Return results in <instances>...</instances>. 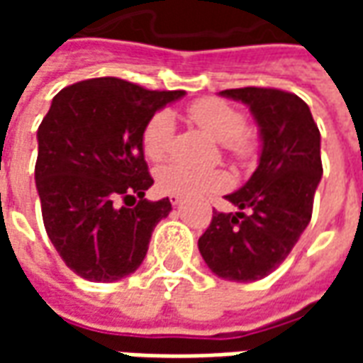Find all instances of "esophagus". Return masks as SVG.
Segmentation results:
<instances>
[{"label":"esophagus","instance_id":"esophagus-1","mask_svg":"<svg viewBox=\"0 0 363 363\" xmlns=\"http://www.w3.org/2000/svg\"><path fill=\"white\" fill-rule=\"evenodd\" d=\"M169 200H171V204L173 206L181 204V196H169Z\"/></svg>","mask_w":363,"mask_h":363}]
</instances>
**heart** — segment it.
Instances as JSON below:
<instances>
[{
    "mask_svg": "<svg viewBox=\"0 0 363 363\" xmlns=\"http://www.w3.org/2000/svg\"><path fill=\"white\" fill-rule=\"evenodd\" d=\"M192 122L220 142L239 161L252 157L257 150L255 135L247 130V118L223 99H200L189 106ZM174 138V116L169 111H157L142 132V147L151 161L163 159L171 150ZM157 189L171 196L202 198L228 186V174L220 169H194L182 163H169L157 171Z\"/></svg>",
    "mask_w": 363,
    "mask_h": 363,
    "instance_id": "b5f03b06",
    "label": "heart"
}]
</instances>
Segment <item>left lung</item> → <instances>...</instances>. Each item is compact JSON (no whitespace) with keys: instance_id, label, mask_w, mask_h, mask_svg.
Instances as JSON below:
<instances>
[{"instance_id":"obj_1","label":"left lung","mask_w":363,"mask_h":363,"mask_svg":"<svg viewBox=\"0 0 363 363\" xmlns=\"http://www.w3.org/2000/svg\"><path fill=\"white\" fill-rule=\"evenodd\" d=\"M220 95L249 106L262 150L251 179L225 196L239 210L213 212L198 249L216 276L255 281L280 267L311 221L323 174L320 134L307 103L294 93L243 87Z\"/></svg>"}]
</instances>
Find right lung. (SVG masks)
<instances>
[{
    "label": "right lung",
    "mask_w": 363,
    "mask_h": 363,
    "mask_svg": "<svg viewBox=\"0 0 363 363\" xmlns=\"http://www.w3.org/2000/svg\"><path fill=\"white\" fill-rule=\"evenodd\" d=\"M184 91H150L118 77L74 83L38 126L35 181L46 233L67 268L89 281L138 270L169 198L150 202L147 120Z\"/></svg>",
    "instance_id": "1"
}]
</instances>
